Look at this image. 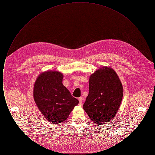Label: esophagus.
Returning <instances> with one entry per match:
<instances>
[{
	"instance_id": "esophagus-1",
	"label": "esophagus",
	"mask_w": 155,
	"mask_h": 155,
	"mask_svg": "<svg viewBox=\"0 0 155 155\" xmlns=\"http://www.w3.org/2000/svg\"><path fill=\"white\" fill-rule=\"evenodd\" d=\"M78 101H79V104H80V105H81L82 103V97H78Z\"/></svg>"
}]
</instances>
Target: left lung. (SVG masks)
I'll list each match as a JSON object with an SVG mask.
<instances>
[{
  "instance_id": "1",
  "label": "left lung",
  "mask_w": 155,
  "mask_h": 155,
  "mask_svg": "<svg viewBox=\"0 0 155 155\" xmlns=\"http://www.w3.org/2000/svg\"><path fill=\"white\" fill-rule=\"evenodd\" d=\"M123 96L117 74L110 67H103L90 76L88 95L83 108L94 123L102 125L116 114Z\"/></svg>"
}]
</instances>
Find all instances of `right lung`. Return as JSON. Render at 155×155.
<instances>
[{
    "label": "right lung",
    "mask_w": 155,
    "mask_h": 155,
    "mask_svg": "<svg viewBox=\"0 0 155 155\" xmlns=\"http://www.w3.org/2000/svg\"><path fill=\"white\" fill-rule=\"evenodd\" d=\"M63 78L58 71H46L37 78L34 87V98L39 110L53 124L65 121L79 103L63 85Z\"/></svg>",
    "instance_id": "1"
}]
</instances>
